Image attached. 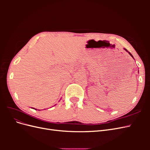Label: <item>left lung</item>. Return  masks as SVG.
<instances>
[{"mask_svg":"<svg viewBox=\"0 0 150 150\" xmlns=\"http://www.w3.org/2000/svg\"><path fill=\"white\" fill-rule=\"evenodd\" d=\"M125 49V51H126V52H128V53H129V55H130V56H131V57H133V59H134V57H133V56H132V54H131V53H130V52H128V51H127V50H126V49Z\"/></svg>","mask_w":150,"mask_h":150,"instance_id":"8db88e82","label":"left lung"}]
</instances>
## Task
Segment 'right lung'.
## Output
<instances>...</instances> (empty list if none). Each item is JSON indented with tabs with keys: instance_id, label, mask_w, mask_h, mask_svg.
Returning a JSON list of instances; mask_svg holds the SVG:
<instances>
[{
	"instance_id": "right-lung-1",
	"label": "right lung",
	"mask_w": 150,
	"mask_h": 150,
	"mask_svg": "<svg viewBox=\"0 0 150 150\" xmlns=\"http://www.w3.org/2000/svg\"><path fill=\"white\" fill-rule=\"evenodd\" d=\"M34 109H35V108H34ZM35 110H37V109H35Z\"/></svg>"
}]
</instances>
